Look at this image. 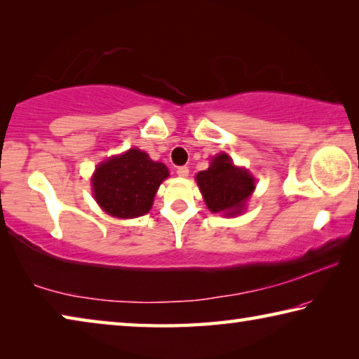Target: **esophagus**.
<instances>
[{"label": "esophagus", "mask_w": 359, "mask_h": 359, "mask_svg": "<svg viewBox=\"0 0 359 359\" xmlns=\"http://www.w3.org/2000/svg\"><path fill=\"white\" fill-rule=\"evenodd\" d=\"M175 172H177V175H180V177H187L188 172H190V169H188L187 166H179Z\"/></svg>", "instance_id": "esophagus-1"}]
</instances>
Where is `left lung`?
I'll return each mask as SVG.
<instances>
[{
  "label": "left lung",
  "mask_w": 359,
  "mask_h": 359,
  "mask_svg": "<svg viewBox=\"0 0 359 359\" xmlns=\"http://www.w3.org/2000/svg\"><path fill=\"white\" fill-rule=\"evenodd\" d=\"M196 182L209 210L228 217L242 214L255 190L253 175L236 166L226 154L212 158L210 166L196 174Z\"/></svg>",
  "instance_id": "left-lung-1"
}]
</instances>
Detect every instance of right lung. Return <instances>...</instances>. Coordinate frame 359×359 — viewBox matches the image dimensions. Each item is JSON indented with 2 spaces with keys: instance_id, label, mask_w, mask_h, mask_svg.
Instances as JSON below:
<instances>
[{
  "instance_id": "obj_1",
  "label": "right lung",
  "mask_w": 359,
  "mask_h": 359,
  "mask_svg": "<svg viewBox=\"0 0 359 359\" xmlns=\"http://www.w3.org/2000/svg\"><path fill=\"white\" fill-rule=\"evenodd\" d=\"M169 171L139 149L111 156L95 169L92 187L96 203L106 214L136 218L151 209L154 198Z\"/></svg>"
}]
</instances>
